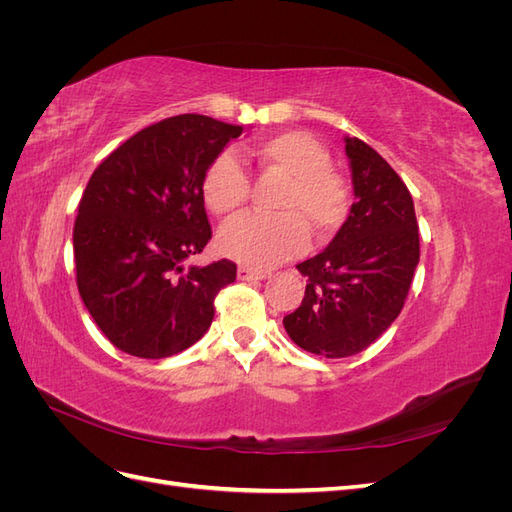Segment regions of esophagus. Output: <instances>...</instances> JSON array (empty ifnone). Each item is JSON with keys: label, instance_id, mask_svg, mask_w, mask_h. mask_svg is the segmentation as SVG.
I'll return each mask as SVG.
<instances>
[{"label": "esophagus", "instance_id": "34e87169", "mask_svg": "<svg viewBox=\"0 0 512 512\" xmlns=\"http://www.w3.org/2000/svg\"><path fill=\"white\" fill-rule=\"evenodd\" d=\"M237 277H239L241 282H256V280H265L267 273L256 271V269H247V267H239Z\"/></svg>", "mask_w": 512, "mask_h": 512}]
</instances>
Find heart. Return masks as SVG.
Masks as SVG:
<instances>
[{"mask_svg":"<svg viewBox=\"0 0 512 512\" xmlns=\"http://www.w3.org/2000/svg\"><path fill=\"white\" fill-rule=\"evenodd\" d=\"M252 156L262 168L288 179L277 209L282 215H241L220 232V250L247 269H271L303 254L309 247V229L318 239H329L344 226L350 211L346 181L331 170V153L307 132H282L260 141ZM205 205L215 215L239 211L250 196V179L235 153L215 158L200 183Z\"/></svg>","mask_w":512,"mask_h":512,"instance_id":"b5f03b06","label":"heart"}]
</instances>
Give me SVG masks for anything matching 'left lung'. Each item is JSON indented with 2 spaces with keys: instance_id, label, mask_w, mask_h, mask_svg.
I'll use <instances>...</instances> for the list:
<instances>
[{
  "instance_id": "8db88e82",
  "label": "left lung",
  "mask_w": 512,
  "mask_h": 512,
  "mask_svg": "<svg viewBox=\"0 0 512 512\" xmlns=\"http://www.w3.org/2000/svg\"><path fill=\"white\" fill-rule=\"evenodd\" d=\"M344 143L354 203L333 241L297 265L305 297L284 318L294 344L327 359L359 354L391 327L421 256L406 183L367 143Z\"/></svg>"
}]
</instances>
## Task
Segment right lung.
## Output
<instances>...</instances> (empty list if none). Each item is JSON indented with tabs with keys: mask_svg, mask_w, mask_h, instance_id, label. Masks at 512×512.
<instances>
[{
	"mask_svg": "<svg viewBox=\"0 0 512 512\" xmlns=\"http://www.w3.org/2000/svg\"><path fill=\"white\" fill-rule=\"evenodd\" d=\"M243 126L177 115L136 132L91 175L74 222L76 284L108 342L141 359H166L196 344L213 299L235 282L226 258L183 262L211 239L205 170Z\"/></svg>",
	"mask_w": 512,
	"mask_h": 512,
	"instance_id": "add662e5",
	"label": "right lung"
}]
</instances>
